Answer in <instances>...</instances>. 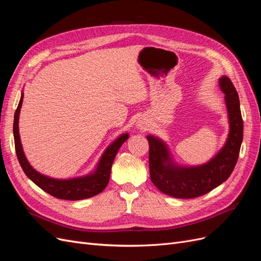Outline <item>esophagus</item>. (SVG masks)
<instances>
[{"instance_id":"obj_1","label":"esophagus","mask_w":261,"mask_h":261,"mask_svg":"<svg viewBox=\"0 0 261 261\" xmlns=\"http://www.w3.org/2000/svg\"><path fill=\"white\" fill-rule=\"evenodd\" d=\"M137 127H138V129H140V130H146L147 127H148V125H147V123H145V122H138Z\"/></svg>"}]
</instances>
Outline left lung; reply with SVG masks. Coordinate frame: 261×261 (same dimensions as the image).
<instances>
[{"mask_svg":"<svg viewBox=\"0 0 261 261\" xmlns=\"http://www.w3.org/2000/svg\"><path fill=\"white\" fill-rule=\"evenodd\" d=\"M224 93L230 132L222 149L210 161L196 167H183L172 159L170 150L160 138L148 135L150 178L162 193L174 198H196L225 181L238 162L243 141V118L238 91L230 78L219 80Z\"/></svg>","mask_w":261,"mask_h":261,"instance_id":"left-lung-1","label":"left lung"}]
</instances>
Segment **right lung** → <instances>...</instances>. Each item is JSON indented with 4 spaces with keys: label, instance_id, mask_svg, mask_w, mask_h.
<instances>
[{
    "label": "right lung",
    "instance_id": "1",
    "mask_svg": "<svg viewBox=\"0 0 261 261\" xmlns=\"http://www.w3.org/2000/svg\"><path fill=\"white\" fill-rule=\"evenodd\" d=\"M22 99L23 93L21 92L19 103L14 115L13 133L17 159L19 161L22 171L25 172V174L33 180L37 186H39L41 189H43L44 192L59 199L82 200L86 198H90V197L100 194L109 183L110 173H111L114 158L118 151V149H120L121 146L127 140L128 134H122L120 137L116 138L113 143L106 149V151L100 158L97 168L94 169V171L91 172L90 174L68 179H60L45 176L31 167L27 160V158L25 156V153H23L18 130V120Z\"/></svg>",
    "mask_w": 261,
    "mask_h": 261
}]
</instances>
